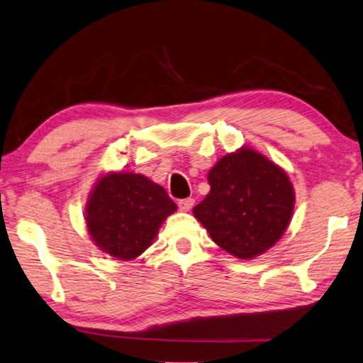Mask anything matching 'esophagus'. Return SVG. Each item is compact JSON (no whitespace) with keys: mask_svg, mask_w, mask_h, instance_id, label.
Wrapping results in <instances>:
<instances>
[{"mask_svg":"<svg viewBox=\"0 0 363 363\" xmlns=\"http://www.w3.org/2000/svg\"><path fill=\"white\" fill-rule=\"evenodd\" d=\"M194 203H195V200L189 197V199L179 200V203H177V205H179V210H181V211H191Z\"/></svg>","mask_w":363,"mask_h":363,"instance_id":"1","label":"esophagus"}]
</instances>
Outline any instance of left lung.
I'll return each instance as SVG.
<instances>
[{
    "label": "left lung",
    "mask_w": 363,
    "mask_h": 363,
    "mask_svg": "<svg viewBox=\"0 0 363 363\" xmlns=\"http://www.w3.org/2000/svg\"><path fill=\"white\" fill-rule=\"evenodd\" d=\"M210 192L194 208L213 242L250 260L278 242L289 226L296 194L286 171L254 148L224 155L208 172Z\"/></svg>",
    "instance_id": "8db88e82"
}]
</instances>
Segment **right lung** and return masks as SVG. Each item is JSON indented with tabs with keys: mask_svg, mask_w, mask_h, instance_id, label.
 I'll return each instance as SVG.
<instances>
[{
	"mask_svg": "<svg viewBox=\"0 0 363 363\" xmlns=\"http://www.w3.org/2000/svg\"><path fill=\"white\" fill-rule=\"evenodd\" d=\"M177 210L158 184L129 171L99 177L85 206V224L100 250L134 260L153 244L161 224Z\"/></svg>",
	"mask_w": 363,
	"mask_h": 363,
	"instance_id": "right-lung-1",
	"label": "right lung"
}]
</instances>
